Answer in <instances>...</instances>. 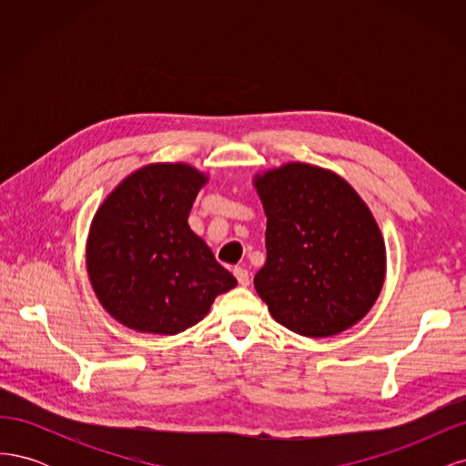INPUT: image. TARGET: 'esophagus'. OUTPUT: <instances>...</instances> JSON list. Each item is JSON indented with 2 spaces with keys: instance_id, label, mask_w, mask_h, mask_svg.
I'll use <instances>...</instances> for the list:
<instances>
[{
  "instance_id": "esophagus-1",
  "label": "esophagus",
  "mask_w": 466,
  "mask_h": 466,
  "mask_svg": "<svg viewBox=\"0 0 466 466\" xmlns=\"http://www.w3.org/2000/svg\"><path fill=\"white\" fill-rule=\"evenodd\" d=\"M233 274H235V278H237L238 284H241V286H248L250 276H248V272L245 270L243 266H235V268H233Z\"/></svg>"
}]
</instances>
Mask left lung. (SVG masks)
<instances>
[{"instance_id": "left-lung-1", "label": "left lung", "mask_w": 466, "mask_h": 466, "mask_svg": "<svg viewBox=\"0 0 466 466\" xmlns=\"http://www.w3.org/2000/svg\"><path fill=\"white\" fill-rule=\"evenodd\" d=\"M266 262L255 288L272 317L309 338L368 315L385 281V243L370 208L327 168L288 163L258 175Z\"/></svg>"}]
</instances>
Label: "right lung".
Wrapping results in <instances>:
<instances>
[{
  "label": "right lung",
  "mask_w": 466,
  "mask_h": 466,
  "mask_svg": "<svg viewBox=\"0 0 466 466\" xmlns=\"http://www.w3.org/2000/svg\"><path fill=\"white\" fill-rule=\"evenodd\" d=\"M204 185L206 177L190 165H147L98 208L87 272L98 301L124 327L178 334L200 322L219 293L237 286L188 225Z\"/></svg>",
  "instance_id": "1"
}]
</instances>
